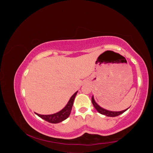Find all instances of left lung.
<instances>
[{
    "label": "left lung",
    "instance_id": "left-lung-1",
    "mask_svg": "<svg viewBox=\"0 0 153 153\" xmlns=\"http://www.w3.org/2000/svg\"><path fill=\"white\" fill-rule=\"evenodd\" d=\"M91 102H92L93 105H94V107L95 108V109H96L99 113H101V114H102V115H106L107 117H116V116H118L119 115L122 114L123 113H124L125 111H127L128 109H127L123 110V111H111L106 110V109L102 108V107H101L96 102H95V100H94V96H92Z\"/></svg>",
    "mask_w": 153,
    "mask_h": 153
}]
</instances>
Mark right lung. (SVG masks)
I'll return each instance as SVG.
<instances>
[{
	"label": "right lung",
	"instance_id": "obj_1",
	"mask_svg": "<svg viewBox=\"0 0 153 153\" xmlns=\"http://www.w3.org/2000/svg\"><path fill=\"white\" fill-rule=\"evenodd\" d=\"M77 91H76L75 94L71 97V98L69 100L68 103H67L66 105L64 107V109H62L61 111H59V112L54 113V114L52 115H40L38 113H36L38 117H40V118L42 119H44L45 121H46L51 123H58L63 121H64L65 119H66L70 115L71 108H72L74 99L76 97L77 95Z\"/></svg>",
	"mask_w": 153,
	"mask_h": 153
}]
</instances>
